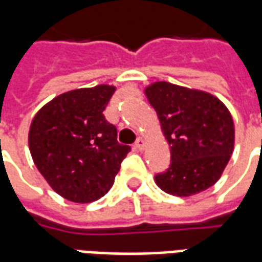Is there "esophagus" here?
Instances as JSON below:
<instances>
[{
  "label": "esophagus",
  "mask_w": 262,
  "mask_h": 262,
  "mask_svg": "<svg viewBox=\"0 0 262 262\" xmlns=\"http://www.w3.org/2000/svg\"><path fill=\"white\" fill-rule=\"evenodd\" d=\"M144 146H146V142L143 140L142 137H139V139L136 140V147L139 148V150H143V148H144Z\"/></svg>",
  "instance_id": "obj_1"
}]
</instances>
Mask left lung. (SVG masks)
Instances as JSON below:
<instances>
[{
	"instance_id": "1",
	"label": "left lung",
	"mask_w": 262,
	"mask_h": 262,
	"mask_svg": "<svg viewBox=\"0 0 262 262\" xmlns=\"http://www.w3.org/2000/svg\"><path fill=\"white\" fill-rule=\"evenodd\" d=\"M144 94L168 142L170 167L154 177L164 192L191 196L217 182L234 148V123L219 98L157 81Z\"/></svg>"
}]
</instances>
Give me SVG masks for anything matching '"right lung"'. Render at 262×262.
<instances>
[{
  "label": "right lung",
  "mask_w": 262,
  "mask_h": 262,
  "mask_svg": "<svg viewBox=\"0 0 262 262\" xmlns=\"http://www.w3.org/2000/svg\"><path fill=\"white\" fill-rule=\"evenodd\" d=\"M114 85L78 88L37 111L29 129L33 163L53 191L71 202L97 201L112 188L129 146L103 116Z\"/></svg>",
  "instance_id": "add662e5"
}]
</instances>
